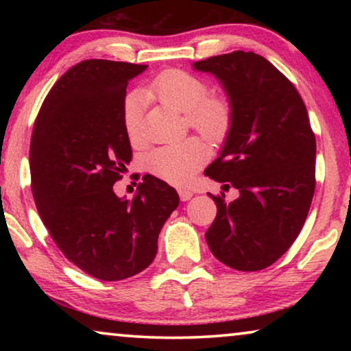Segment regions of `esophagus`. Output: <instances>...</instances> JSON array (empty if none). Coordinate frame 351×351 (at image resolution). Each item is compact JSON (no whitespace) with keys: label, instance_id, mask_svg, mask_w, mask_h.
<instances>
[{"label":"esophagus","instance_id":"1","mask_svg":"<svg viewBox=\"0 0 351 351\" xmlns=\"http://www.w3.org/2000/svg\"><path fill=\"white\" fill-rule=\"evenodd\" d=\"M179 196H180L182 201H189V199H191V196H193V191L186 190V189H180Z\"/></svg>","mask_w":351,"mask_h":351}]
</instances>
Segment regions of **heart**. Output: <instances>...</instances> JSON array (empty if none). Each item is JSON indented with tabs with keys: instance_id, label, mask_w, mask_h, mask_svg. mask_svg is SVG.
<instances>
[{
	"instance_id": "1",
	"label": "heart",
	"mask_w": 351,
	"mask_h": 351,
	"mask_svg": "<svg viewBox=\"0 0 351 351\" xmlns=\"http://www.w3.org/2000/svg\"><path fill=\"white\" fill-rule=\"evenodd\" d=\"M208 86L182 70H166L143 89V95L155 99L167 108L185 113L186 123L209 141H222L232 124V108L227 100L210 97ZM123 123L129 141L137 143L142 136V100L131 94L124 102ZM208 152L196 138L172 143L153 150L147 158L148 169L160 179L176 185L191 180Z\"/></svg>"
}]
</instances>
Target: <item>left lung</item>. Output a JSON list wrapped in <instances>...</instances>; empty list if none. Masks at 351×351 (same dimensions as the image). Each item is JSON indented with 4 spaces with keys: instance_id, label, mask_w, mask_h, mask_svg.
Instances as JSON below:
<instances>
[{
    "instance_id": "left-lung-1",
    "label": "left lung",
    "mask_w": 351,
    "mask_h": 351,
    "mask_svg": "<svg viewBox=\"0 0 351 351\" xmlns=\"http://www.w3.org/2000/svg\"><path fill=\"white\" fill-rule=\"evenodd\" d=\"M191 66L219 81L232 108L222 150L204 174L239 193L233 201L210 195L217 215L206 243L230 268L263 270L299 237L313 199L316 142L308 113L291 81L254 52Z\"/></svg>"
}]
</instances>
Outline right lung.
<instances>
[{
	"label": "right lung",
	"mask_w": 351,
	"mask_h": 351,
	"mask_svg": "<svg viewBox=\"0 0 351 351\" xmlns=\"http://www.w3.org/2000/svg\"><path fill=\"white\" fill-rule=\"evenodd\" d=\"M147 65L90 59L62 75L35 121L32 191L43 223L76 267L102 281L150 265L177 191L143 176L132 199L113 185L132 160L123 110L128 83Z\"/></svg>",
	"instance_id": "add662e5"
}]
</instances>
